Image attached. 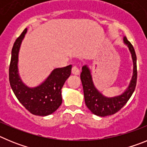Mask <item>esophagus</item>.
<instances>
[{
    "label": "esophagus",
    "instance_id": "esophagus-1",
    "mask_svg": "<svg viewBox=\"0 0 147 147\" xmlns=\"http://www.w3.org/2000/svg\"><path fill=\"white\" fill-rule=\"evenodd\" d=\"M71 73H72L74 75H76V76H78V75H80V71L77 67L74 66V67H72V70H71Z\"/></svg>",
    "mask_w": 147,
    "mask_h": 147
}]
</instances>
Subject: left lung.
I'll use <instances>...</instances> for the list:
<instances>
[{
	"label": "left lung",
	"instance_id": "left-lung-1",
	"mask_svg": "<svg viewBox=\"0 0 147 147\" xmlns=\"http://www.w3.org/2000/svg\"><path fill=\"white\" fill-rule=\"evenodd\" d=\"M123 42L129 49L131 54L133 62V71L129 85L122 93L111 97L102 94L95 86L90 67L87 65L82 67L80 78L82 83L85 105L94 115L98 116L105 117L117 113L128 102L136 88L137 82L136 54L134 48L127 40V37L123 38Z\"/></svg>",
	"mask_w": 147,
	"mask_h": 147
}]
</instances>
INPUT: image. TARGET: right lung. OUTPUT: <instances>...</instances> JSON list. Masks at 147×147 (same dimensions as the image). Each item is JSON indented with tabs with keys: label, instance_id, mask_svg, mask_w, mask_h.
I'll return each mask as SVG.
<instances>
[{
	"label": "right lung",
	"instance_id": "1",
	"mask_svg": "<svg viewBox=\"0 0 147 147\" xmlns=\"http://www.w3.org/2000/svg\"><path fill=\"white\" fill-rule=\"evenodd\" d=\"M25 28L16 40L11 50L9 65V82L19 102L31 113L46 116L54 113L62 102V88L70 76L72 65L55 68L40 85L28 87L21 80L18 69L20 45L27 32Z\"/></svg>",
	"mask_w": 147,
	"mask_h": 147
}]
</instances>
